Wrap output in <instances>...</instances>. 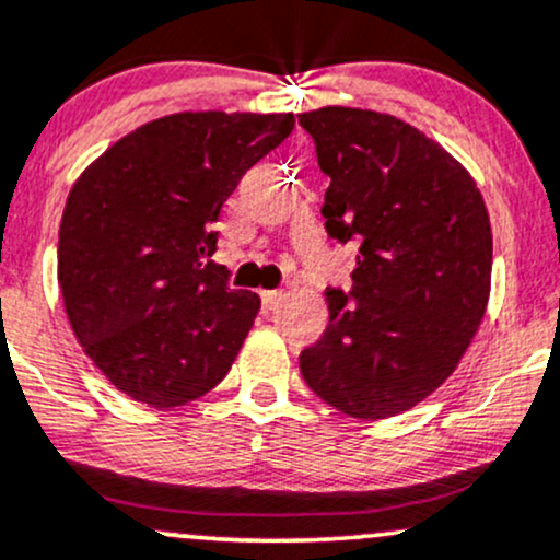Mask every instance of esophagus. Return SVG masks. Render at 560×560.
<instances>
[{
	"instance_id": "esophagus-1",
	"label": "esophagus",
	"mask_w": 560,
	"mask_h": 560,
	"mask_svg": "<svg viewBox=\"0 0 560 560\" xmlns=\"http://www.w3.org/2000/svg\"><path fill=\"white\" fill-rule=\"evenodd\" d=\"M260 298H262V308L273 311L276 305L281 303V298H284V292H281V290H266V292H260Z\"/></svg>"
}]
</instances>
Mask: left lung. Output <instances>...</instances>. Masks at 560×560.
I'll return each instance as SVG.
<instances>
[{
	"label": "left lung",
	"mask_w": 560,
	"mask_h": 560,
	"mask_svg": "<svg viewBox=\"0 0 560 560\" xmlns=\"http://www.w3.org/2000/svg\"><path fill=\"white\" fill-rule=\"evenodd\" d=\"M298 119L331 180L329 236L359 242L353 290H327V331L300 372L342 415L388 420L446 383L483 322L487 205L450 151L396 116L324 106Z\"/></svg>",
	"instance_id": "1"
}]
</instances>
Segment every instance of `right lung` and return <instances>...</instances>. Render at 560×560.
I'll list each match as a JSON object with an SVG mask.
<instances>
[{
  "instance_id": "1",
  "label": "right lung",
  "mask_w": 560,
  "mask_h": 560,
  "mask_svg": "<svg viewBox=\"0 0 560 560\" xmlns=\"http://www.w3.org/2000/svg\"><path fill=\"white\" fill-rule=\"evenodd\" d=\"M294 114L180 110L138 127L73 183L58 287L73 337L116 390L156 409L210 393L260 311L205 262L214 223Z\"/></svg>"
}]
</instances>
